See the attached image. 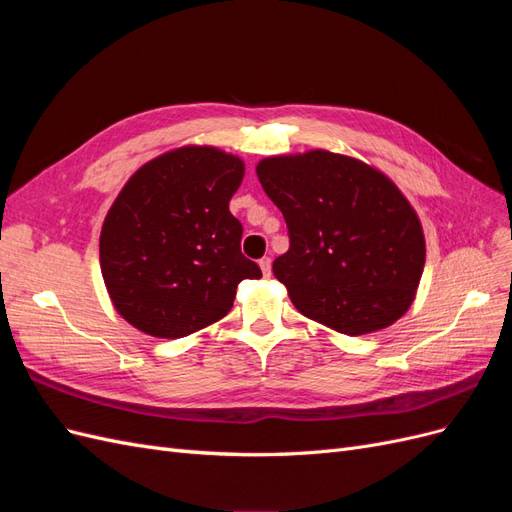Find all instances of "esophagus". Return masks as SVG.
I'll list each match as a JSON object with an SVG mask.
<instances>
[{
  "mask_svg": "<svg viewBox=\"0 0 512 512\" xmlns=\"http://www.w3.org/2000/svg\"><path fill=\"white\" fill-rule=\"evenodd\" d=\"M258 265H260V269H262V275L271 277V258H269V256L262 258V260L258 262Z\"/></svg>",
  "mask_w": 512,
  "mask_h": 512,
  "instance_id": "1",
  "label": "esophagus"
}]
</instances>
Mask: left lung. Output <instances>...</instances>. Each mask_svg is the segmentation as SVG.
I'll use <instances>...</instances> for the list:
<instances>
[{
	"mask_svg": "<svg viewBox=\"0 0 512 512\" xmlns=\"http://www.w3.org/2000/svg\"><path fill=\"white\" fill-rule=\"evenodd\" d=\"M256 175L290 235L273 275L303 316L356 337L408 312L425 267V235L389 177L327 149L265 158Z\"/></svg>",
	"mask_w": 512,
	"mask_h": 512,
	"instance_id": "8db88e82",
	"label": "left lung"
}]
</instances>
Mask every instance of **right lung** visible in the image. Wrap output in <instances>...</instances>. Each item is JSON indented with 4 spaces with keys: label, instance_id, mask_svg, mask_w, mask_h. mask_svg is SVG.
Here are the masks:
<instances>
[{
    "label": "right lung",
    "instance_id": "obj_1",
    "mask_svg": "<svg viewBox=\"0 0 512 512\" xmlns=\"http://www.w3.org/2000/svg\"><path fill=\"white\" fill-rule=\"evenodd\" d=\"M245 164L211 145L149 160L126 181L100 232V269L117 314L151 337L177 339L222 320L241 280L262 277L241 254L228 203Z\"/></svg>",
    "mask_w": 512,
    "mask_h": 512
}]
</instances>
